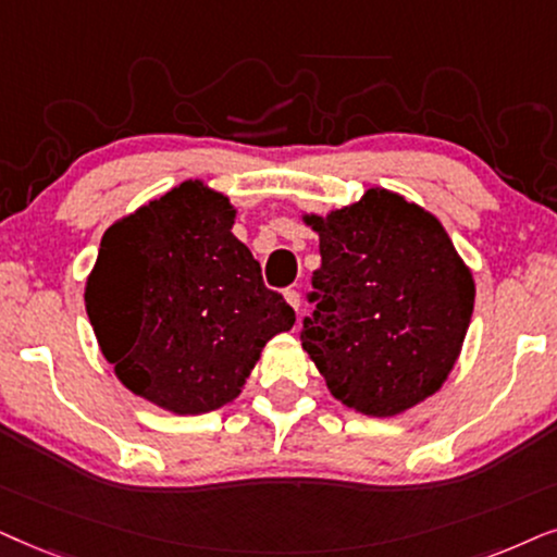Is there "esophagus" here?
I'll use <instances>...</instances> for the list:
<instances>
[{"instance_id": "34e87169", "label": "esophagus", "mask_w": 557, "mask_h": 557, "mask_svg": "<svg viewBox=\"0 0 557 557\" xmlns=\"http://www.w3.org/2000/svg\"><path fill=\"white\" fill-rule=\"evenodd\" d=\"M285 300L290 302V308L295 310V313H300V293L298 290H287L285 293Z\"/></svg>"}]
</instances>
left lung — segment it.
I'll return each mask as SVG.
<instances>
[{
    "instance_id": "obj_1",
    "label": "left lung",
    "mask_w": 557,
    "mask_h": 557,
    "mask_svg": "<svg viewBox=\"0 0 557 557\" xmlns=\"http://www.w3.org/2000/svg\"><path fill=\"white\" fill-rule=\"evenodd\" d=\"M318 234L313 315L302 348L341 405L395 418L433 397L461 356L476 285L438 219L395 190L369 188Z\"/></svg>"
}]
</instances>
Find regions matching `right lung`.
Instances as JSON below:
<instances>
[{"label":"right lung","instance_id":"1","mask_svg":"<svg viewBox=\"0 0 557 557\" xmlns=\"http://www.w3.org/2000/svg\"><path fill=\"white\" fill-rule=\"evenodd\" d=\"M236 209L185 181L116 219L86 277V313L103 359L137 397L203 414L242 395L267 341L295 325L232 234Z\"/></svg>","mask_w":557,"mask_h":557}]
</instances>
